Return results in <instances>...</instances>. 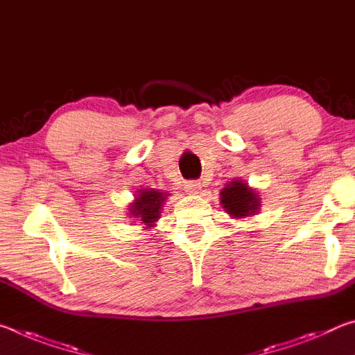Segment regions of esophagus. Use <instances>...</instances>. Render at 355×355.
Wrapping results in <instances>:
<instances>
[{"label": "esophagus", "instance_id": "esophagus-1", "mask_svg": "<svg viewBox=\"0 0 355 355\" xmlns=\"http://www.w3.org/2000/svg\"><path fill=\"white\" fill-rule=\"evenodd\" d=\"M186 191L191 192V194H199L202 191V183L197 182V180H191V182L186 183Z\"/></svg>", "mask_w": 355, "mask_h": 355}]
</instances>
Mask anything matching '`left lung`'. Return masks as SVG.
Segmentation results:
<instances>
[{
  "instance_id": "1",
  "label": "left lung",
  "mask_w": 355,
  "mask_h": 355,
  "mask_svg": "<svg viewBox=\"0 0 355 355\" xmlns=\"http://www.w3.org/2000/svg\"><path fill=\"white\" fill-rule=\"evenodd\" d=\"M220 203L232 216H249L260 207L257 194L241 182H232L220 192Z\"/></svg>"
}]
</instances>
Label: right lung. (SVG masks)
Wrapping results in <instances>:
<instances>
[{"mask_svg":"<svg viewBox=\"0 0 355 355\" xmlns=\"http://www.w3.org/2000/svg\"><path fill=\"white\" fill-rule=\"evenodd\" d=\"M166 194L155 189H142L141 194L136 197V202L131 207V214L139 218L142 224L152 225L159 218V209L163 205Z\"/></svg>","mask_w":355,"mask_h":355,"instance_id":"obj_1","label":"right lung"}]
</instances>
